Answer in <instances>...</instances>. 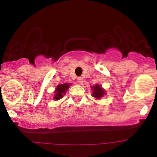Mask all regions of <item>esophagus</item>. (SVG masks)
Returning a JSON list of instances; mask_svg holds the SVG:
<instances>
[{"label": "esophagus", "instance_id": "34e87169", "mask_svg": "<svg viewBox=\"0 0 157 157\" xmlns=\"http://www.w3.org/2000/svg\"><path fill=\"white\" fill-rule=\"evenodd\" d=\"M77 83H80V84H82V83H83V79L82 77H77Z\"/></svg>", "mask_w": 157, "mask_h": 157}]
</instances>
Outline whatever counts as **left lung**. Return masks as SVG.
Masks as SVG:
<instances>
[{
	"label": "left lung",
	"mask_w": 157,
	"mask_h": 157,
	"mask_svg": "<svg viewBox=\"0 0 157 157\" xmlns=\"http://www.w3.org/2000/svg\"><path fill=\"white\" fill-rule=\"evenodd\" d=\"M92 90H93L92 96L96 98V99H100V98H102L105 94V90H103L100 85L96 84L95 86H92Z\"/></svg>",
	"instance_id": "obj_1"
}]
</instances>
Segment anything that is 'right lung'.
I'll return each mask as SVG.
<instances>
[{
	"instance_id": "add662e5",
	"label": "right lung",
	"mask_w": 157,
	"mask_h": 157,
	"mask_svg": "<svg viewBox=\"0 0 157 157\" xmlns=\"http://www.w3.org/2000/svg\"><path fill=\"white\" fill-rule=\"evenodd\" d=\"M70 87V83H64V84H60L57 86L56 90H55V96H54V99L58 100L61 99L65 94L66 91H67Z\"/></svg>"
}]
</instances>
